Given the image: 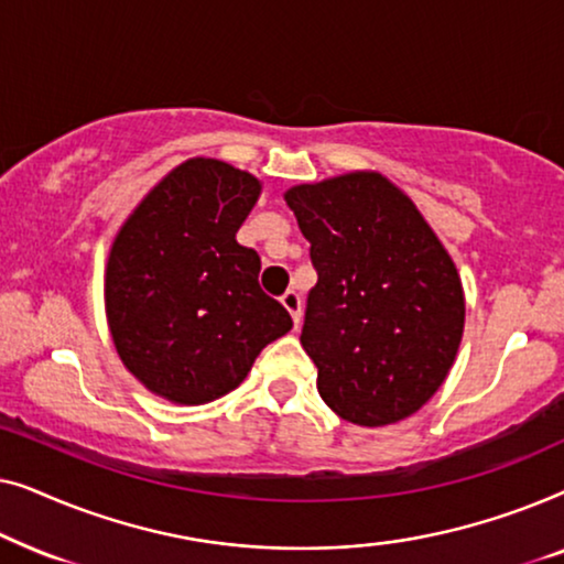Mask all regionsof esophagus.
Instances as JSON below:
<instances>
[{"instance_id":"obj_1","label":"esophagus","mask_w":564,"mask_h":564,"mask_svg":"<svg viewBox=\"0 0 564 564\" xmlns=\"http://www.w3.org/2000/svg\"><path fill=\"white\" fill-rule=\"evenodd\" d=\"M282 305L288 307V313L292 315V321H295V326H300V295L295 290H288L282 295Z\"/></svg>"}]
</instances>
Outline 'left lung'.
I'll use <instances>...</instances> for the list:
<instances>
[{
    "label": "left lung",
    "instance_id": "left-lung-1",
    "mask_svg": "<svg viewBox=\"0 0 564 564\" xmlns=\"http://www.w3.org/2000/svg\"><path fill=\"white\" fill-rule=\"evenodd\" d=\"M318 284L300 344L338 419L390 426L434 398L465 334L457 267L419 207L380 172L284 192Z\"/></svg>",
    "mask_w": 564,
    "mask_h": 564
}]
</instances>
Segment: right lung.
Returning a JSON list of instances; mask_svg holds the SVG:
<instances>
[{"label": "right lung", "mask_w": 564, "mask_h": 564, "mask_svg": "<svg viewBox=\"0 0 564 564\" xmlns=\"http://www.w3.org/2000/svg\"><path fill=\"white\" fill-rule=\"evenodd\" d=\"M261 182L218 159L174 166L110 246L105 313L115 351L153 395L205 405L236 390L292 328L259 288V253L236 241Z\"/></svg>", "instance_id": "obj_1"}]
</instances>
